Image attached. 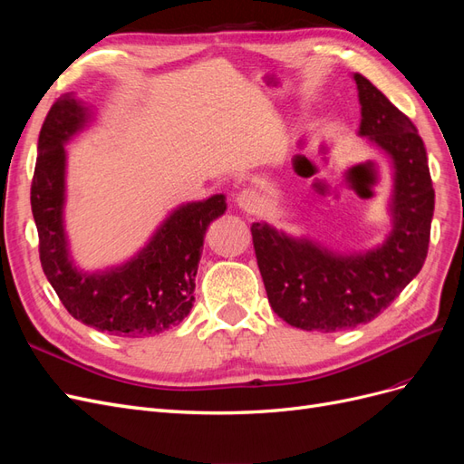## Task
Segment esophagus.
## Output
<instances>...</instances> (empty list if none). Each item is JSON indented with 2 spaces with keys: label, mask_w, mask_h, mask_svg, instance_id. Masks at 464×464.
I'll return each instance as SVG.
<instances>
[{
  "label": "esophagus",
  "mask_w": 464,
  "mask_h": 464,
  "mask_svg": "<svg viewBox=\"0 0 464 464\" xmlns=\"http://www.w3.org/2000/svg\"><path fill=\"white\" fill-rule=\"evenodd\" d=\"M236 203L242 210H246V213H259L263 207V198L256 189H244L237 193Z\"/></svg>",
  "instance_id": "1"
}]
</instances>
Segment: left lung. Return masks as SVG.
Instances as JSON below:
<instances>
[{
  "mask_svg": "<svg viewBox=\"0 0 464 464\" xmlns=\"http://www.w3.org/2000/svg\"><path fill=\"white\" fill-rule=\"evenodd\" d=\"M362 104L360 135L395 164L392 227L387 242L363 256H333L294 240L269 224H251L266 298L288 325L334 333L375 319L420 273L428 256L433 186L422 137L409 116L372 82L354 73Z\"/></svg>",
  "mask_w": 464,
  "mask_h": 464,
  "instance_id": "obj_1",
  "label": "left lung"
}]
</instances>
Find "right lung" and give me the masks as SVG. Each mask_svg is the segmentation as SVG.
I'll use <instances>...</instances> for the list:
<instances>
[{"label":"right lung","instance_id":"1","mask_svg":"<svg viewBox=\"0 0 464 464\" xmlns=\"http://www.w3.org/2000/svg\"><path fill=\"white\" fill-rule=\"evenodd\" d=\"M87 121L73 98H58L42 123L31 186L42 269L65 310L77 321L116 336H149L184 319L195 302V275L207 227L218 218L224 195L188 203L170 215L131 261L106 273H79L67 257L62 222L63 143Z\"/></svg>","mask_w":464,"mask_h":464}]
</instances>
